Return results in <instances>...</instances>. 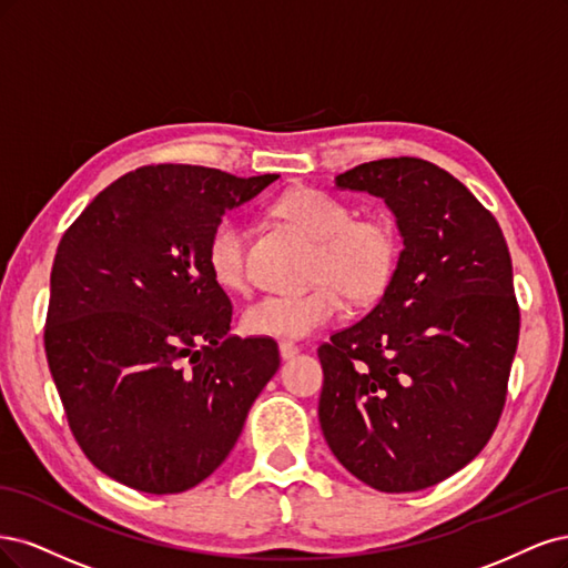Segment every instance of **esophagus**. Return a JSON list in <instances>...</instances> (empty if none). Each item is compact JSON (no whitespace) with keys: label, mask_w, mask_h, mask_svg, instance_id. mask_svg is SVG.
I'll return each instance as SVG.
<instances>
[{"label":"esophagus","mask_w":568,"mask_h":568,"mask_svg":"<svg viewBox=\"0 0 568 568\" xmlns=\"http://www.w3.org/2000/svg\"><path fill=\"white\" fill-rule=\"evenodd\" d=\"M278 352H281L283 361H290V358H295L300 354V346L292 344V342H281L278 344Z\"/></svg>","instance_id":"34e87169"}]
</instances>
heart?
I'll return each mask as SVG.
<instances>
[{
	"mask_svg": "<svg viewBox=\"0 0 568 568\" xmlns=\"http://www.w3.org/2000/svg\"><path fill=\"white\" fill-rule=\"evenodd\" d=\"M273 212L316 243L311 281L318 285L304 295H268L250 304L243 314L250 335L304 339L342 314V291L354 302H373L389 287L398 262V235L387 219H356L349 203L316 189L287 191ZM205 262L222 290H247V229L241 219L224 216L212 229Z\"/></svg>",
	"mask_w": 568,
	"mask_h": 568,
	"instance_id": "heart-1",
	"label": "heart"
}]
</instances>
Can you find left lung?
<instances>
[{"instance_id": "obj_1", "label": "left lung", "mask_w": 568, "mask_h": 568, "mask_svg": "<svg viewBox=\"0 0 568 568\" xmlns=\"http://www.w3.org/2000/svg\"><path fill=\"white\" fill-rule=\"evenodd\" d=\"M371 193L404 241L371 314L318 349V419L356 479L423 490L463 469L496 429L519 342L505 235L460 181L419 158H387L335 176Z\"/></svg>"}]
</instances>
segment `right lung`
<instances>
[{"label":"right lung","mask_w":568,"mask_h":568,"mask_svg":"<svg viewBox=\"0 0 568 568\" xmlns=\"http://www.w3.org/2000/svg\"><path fill=\"white\" fill-rule=\"evenodd\" d=\"M276 179L141 168L61 237L47 361L80 448L111 479L155 496L197 486L276 375L278 344L229 333L231 300L205 262L222 216Z\"/></svg>","instance_id":"1"}]
</instances>
